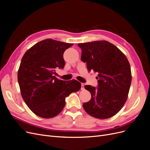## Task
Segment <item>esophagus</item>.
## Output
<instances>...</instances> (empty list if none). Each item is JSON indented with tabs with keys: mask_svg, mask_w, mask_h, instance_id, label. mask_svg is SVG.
Returning <instances> with one entry per match:
<instances>
[{
	"mask_svg": "<svg viewBox=\"0 0 150 150\" xmlns=\"http://www.w3.org/2000/svg\"><path fill=\"white\" fill-rule=\"evenodd\" d=\"M85 89L84 88V84L83 83H81V90H83Z\"/></svg>",
	"mask_w": 150,
	"mask_h": 150,
	"instance_id": "34e87169",
	"label": "esophagus"
}]
</instances>
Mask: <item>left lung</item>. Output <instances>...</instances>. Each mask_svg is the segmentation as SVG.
<instances>
[{
    "label": "left lung",
    "mask_w": 150,
    "mask_h": 150,
    "mask_svg": "<svg viewBox=\"0 0 150 150\" xmlns=\"http://www.w3.org/2000/svg\"><path fill=\"white\" fill-rule=\"evenodd\" d=\"M81 60L88 71L97 72L98 87L85 85L91 98L83 105L85 112L99 119L113 117L127 100L132 82L131 67L123 53L105 40L79 43Z\"/></svg>",
    "instance_id": "obj_1"
}]
</instances>
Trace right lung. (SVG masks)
Returning <instances> with one entry per match:
<instances>
[{
	"label": "right lung",
	"instance_id": "1",
	"mask_svg": "<svg viewBox=\"0 0 150 150\" xmlns=\"http://www.w3.org/2000/svg\"><path fill=\"white\" fill-rule=\"evenodd\" d=\"M73 45L48 38L32 46L22 57L17 74L21 95L38 117L50 118L59 115L67 96L81 88L76 80L66 81L55 76L56 69L64 68V52Z\"/></svg>",
	"mask_w": 150,
	"mask_h": 150
}]
</instances>
